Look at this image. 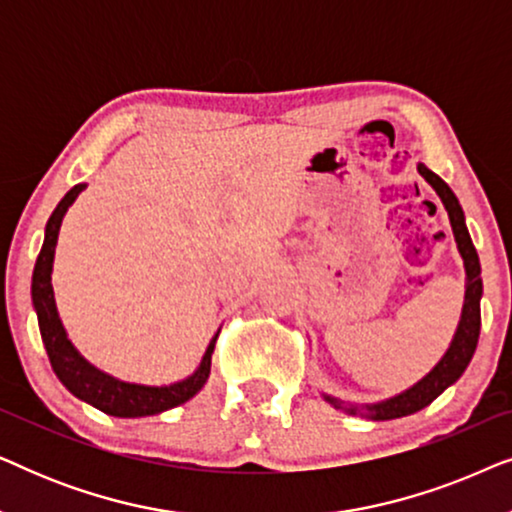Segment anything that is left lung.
<instances>
[{
	"mask_svg": "<svg viewBox=\"0 0 512 512\" xmlns=\"http://www.w3.org/2000/svg\"><path fill=\"white\" fill-rule=\"evenodd\" d=\"M417 170L426 181H429L433 188H436V193L440 195V200H443L447 214H450L454 240H457L459 254H461V258H464L466 279H468L464 312H461L457 335H454V340H452L450 349H447V354L443 356V359H440L438 366L433 368L422 382H417L412 389L403 391V394H398L394 398H389V401L375 403V405H345L342 401H338V398L326 396L328 403H333L335 408H345L349 415H366L370 419H396V417L412 415V412L426 408V405L436 401V398L443 394V391L450 387V384H454L461 375H464L466 366L473 359L475 347H478V338H480V296H482V277H480L478 251H475L473 242H471V235H468L464 212H461V205H459L457 195L452 193V188L447 186L436 172H431L426 165H417Z\"/></svg>",
	"mask_w": 512,
	"mask_h": 512,
	"instance_id": "left-lung-1",
	"label": "left lung"
}]
</instances>
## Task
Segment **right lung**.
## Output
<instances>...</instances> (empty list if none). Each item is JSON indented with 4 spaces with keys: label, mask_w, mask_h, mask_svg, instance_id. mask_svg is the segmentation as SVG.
I'll return each mask as SVG.
<instances>
[{
    "label": "right lung",
    "mask_w": 512,
    "mask_h": 512,
    "mask_svg": "<svg viewBox=\"0 0 512 512\" xmlns=\"http://www.w3.org/2000/svg\"><path fill=\"white\" fill-rule=\"evenodd\" d=\"M83 188H86L83 184L74 186L72 191L60 200V205L55 207V212L46 223L44 247H41L37 265H34L32 303H34V310H37L39 331H41V340H44L48 361H51L58 380L65 384L74 396L83 398V401L95 405L97 410L107 412V415L146 417V415H158V412H165L170 408H177V405L186 403L188 398H193L202 387H205L209 370H212V354H214L219 333L214 335L212 342H209L207 352L202 356L200 368L195 370L188 380L170 384V387H142V384L118 382L114 377L104 375L97 368L90 366V363L76 352L72 342L67 340L65 328L60 324L58 310H55L53 286H51L55 244H58L62 216H65L67 207L72 205L76 195H79Z\"/></svg>",
    "instance_id": "add662e5"
}]
</instances>
